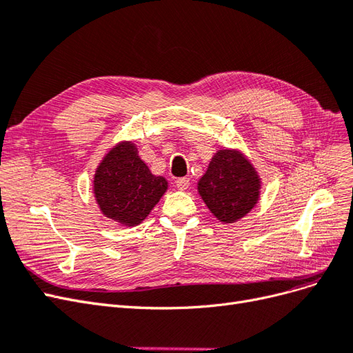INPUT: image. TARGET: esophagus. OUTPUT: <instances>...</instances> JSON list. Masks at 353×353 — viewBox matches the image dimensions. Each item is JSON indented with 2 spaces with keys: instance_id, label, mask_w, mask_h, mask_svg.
Listing matches in <instances>:
<instances>
[{
  "instance_id": "34e87169",
  "label": "esophagus",
  "mask_w": 353,
  "mask_h": 353,
  "mask_svg": "<svg viewBox=\"0 0 353 353\" xmlns=\"http://www.w3.org/2000/svg\"><path fill=\"white\" fill-rule=\"evenodd\" d=\"M175 184H176V187H178V190H187L188 185H190V179L185 178V176L178 178V179L175 181Z\"/></svg>"
}]
</instances>
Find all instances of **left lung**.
Here are the masks:
<instances>
[{"mask_svg": "<svg viewBox=\"0 0 353 353\" xmlns=\"http://www.w3.org/2000/svg\"><path fill=\"white\" fill-rule=\"evenodd\" d=\"M261 190L259 172L237 148H219L197 181L199 196L223 223H234L250 213L261 199Z\"/></svg>", "mask_w": 353, "mask_h": 353, "instance_id": "left-lung-1", "label": "left lung"}]
</instances>
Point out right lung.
Returning a JSON list of instances; mask_svg holds the SVG:
<instances>
[{"mask_svg": "<svg viewBox=\"0 0 353 353\" xmlns=\"http://www.w3.org/2000/svg\"><path fill=\"white\" fill-rule=\"evenodd\" d=\"M165 176L154 175L138 156L134 141H119L104 154L92 178L101 213L123 227H137L168 191Z\"/></svg>", "mask_w": 353, "mask_h": 353, "instance_id": "right-lung-1", "label": "right lung"}]
</instances>
